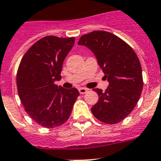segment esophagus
<instances>
[{
	"label": "esophagus",
	"mask_w": 161,
	"mask_h": 161,
	"mask_svg": "<svg viewBox=\"0 0 161 161\" xmlns=\"http://www.w3.org/2000/svg\"><path fill=\"white\" fill-rule=\"evenodd\" d=\"M78 91H79V93H80V94H85V93L87 92L88 89L85 88V87H81V88L78 89Z\"/></svg>",
	"instance_id": "1"
}]
</instances>
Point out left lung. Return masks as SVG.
Here are the masks:
<instances>
[{
  "label": "left lung",
  "mask_w": 161,
  "mask_h": 161,
  "mask_svg": "<svg viewBox=\"0 0 161 161\" xmlns=\"http://www.w3.org/2000/svg\"><path fill=\"white\" fill-rule=\"evenodd\" d=\"M92 51L109 82L105 92L94 88L99 100L92 107L93 115L101 122L114 124L133 111L143 87L138 57L122 39L106 31L83 35L78 42Z\"/></svg>",
  "instance_id": "left-lung-1"
}]
</instances>
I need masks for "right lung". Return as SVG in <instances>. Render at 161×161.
I'll return each instance as SVG.
<instances>
[{
    "label": "right lung",
    "instance_id": "1",
    "mask_svg": "<svg viewBox=\"0 0 161 161\" xmlns=\"http://www.w3.org/2000/svg\"><path fill=\"white\" fill-rule=\"evenodd\" d=\"M74 41L75 37H42L27 51L19 66L16 83L21 103L35 122L47 129L68 120L79 96L75 87L55 84L61 79L63 62Z\"/></svg>",
    "mask_w": 161,
    "mask_h": 161
}]
</instances>
